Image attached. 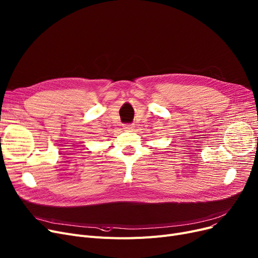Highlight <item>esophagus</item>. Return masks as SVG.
Listing matches in <instances>:
<instances>
[{"label":"esophagus","mask_w":258,"mask_h":258,"mask_svg":"<svg viewBox=\"0 0 258 258\" xmlns=\"http://www.w3.org/2000/svg\"><path fill=\"white\" fill-rule=\"evenodd\" d=\"M123 130H124L125 132H131L133 130H135V124H125L124 126H123Z\"/></svg>","instance_id":"1"}]
</instances>
